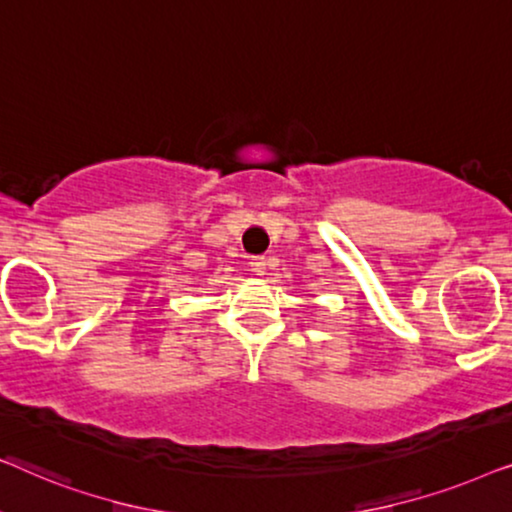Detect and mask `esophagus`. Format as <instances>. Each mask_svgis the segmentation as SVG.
Returning a JSON list of instances; mask_svg holds the SVG:
<instances>
[{"label":"esophagus","instance_id":"1","mask_svg":"<svg viewBox=\"0 0 512 512\" xmlns=\"http://www.w3.org/2000/svg\"><path fill=\"white\" fill-rule=\"evenodd\" d=\"M249 268H251V272H254V275H263V272H265V258H251Z\"/></svg>","mask_w":512,"mask_h":512}]
</instances>
